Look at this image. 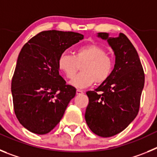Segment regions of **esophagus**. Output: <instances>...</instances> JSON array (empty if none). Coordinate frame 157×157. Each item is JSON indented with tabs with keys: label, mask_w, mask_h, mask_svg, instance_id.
I'll list each match as a JSON object with an SVG mask.
<instances>
[{
	"label": "esophagus",
	"mask_w": 157,
	"mask_h": 157,
	"mask_svg": "<svg viewBox=\"0 0 157 157\" xmlns=\"http://www.w3.org/2000/svg\"><path fill=\"white\" fill-rule=\"evenodd\" d=\"M76 94H77L78 95H80V94H83V91L81 90H79V89H77V90H76Z\"/></svg>",
	"instance_id": "obj_1"
}]
</instances>
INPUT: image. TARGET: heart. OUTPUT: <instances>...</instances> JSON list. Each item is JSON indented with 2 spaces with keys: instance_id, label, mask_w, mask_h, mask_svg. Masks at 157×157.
Wrapping results in <instances>:
<instances>
[{
  "instance_id": "heart-1",
  "label": "heart",
  "mask_w": 157,
  "mask_h": 157,
  "mask_svg": "<svg viewBox=\"0 0 157 157\" xmlns=\"http://www.w3.org/2000/svg\"><path fill=\"white\" fill-rule=\"evenodd\" d=\"M59 70L67 78H74L79 67L82 73L70 82L72 86L79 88L89 86L94 82H105L112 74L114 61L102 47L98 45H83L78 48L74 56L63 52L58 60Z\"/></svg>"
}]
</instances>
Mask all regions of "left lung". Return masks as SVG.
<instances>
[{
	"label": "left lung",
	"instance_id": "1",
	"mask_svg": "<svg viewBox=\"0 0 157 157\" xmlns=\"http://www.w3.org/2000/svg\"><path fill=\"white\" fill-rule=\"evenodd\" d=\"M98 36L108 41L116 63L109 79L94 91L86 92L85 119L94 134L109 138L127 128L138 115L145 73L138 52L125 34L109 37L107 33H98Z\"/></svg>",
	"mask_w": 157,
	"mask_h": 157
}]
</instances>
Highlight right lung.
I'll return each instance as SVG.
<instances>
[{
    "label": "right lung",
    "instance_id": "right-lung-1",
    "mask_svg": "<svg viewBox=\"0 0 157 157\" xmlns=\"http://www.w3.org/2000/svg\"><path fill=\"white\" fill-rule=\"evenodd\" d=\"M84 36L59 30L40 32L19 52L12 79L14 112L22 125L45 134L57 125L76 89L59 74V56Z\"/></svg>",
    "mask_w": 157,
    "mask_h": 157
}]
</instances>
